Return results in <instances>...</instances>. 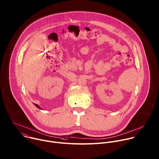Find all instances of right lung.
I'll return each instance as SVG.
<instances>
[{
    "instance_id": "obj_1",
    "label": "right lung",
    "mask_w": 159,
    "mask_h": 159,
    "mask_svg": "<svg viewBox=\"0 0 159 159\" xmlns=\"http://www.w3.org/2000/svg\"><path fill=\"white\" fill-rule=\"evenodd\" d=\"M34 105H35V106H36L37 108H39V109H41V108H40V107L39 106V105H38L37 104H35V103H34Z\"/></svg>"
}]
</instances>
